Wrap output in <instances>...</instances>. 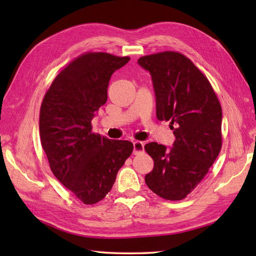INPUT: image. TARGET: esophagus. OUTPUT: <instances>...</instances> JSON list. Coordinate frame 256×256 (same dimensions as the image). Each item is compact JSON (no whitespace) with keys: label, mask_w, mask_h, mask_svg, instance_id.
<instances>
[{"label":"esophagus","mask_w":256,"mask_h":256,"mask_svg":"<svg viewBox=\"0 0 256 256\" xmlns=\"http://www.w3.org/2000/svg\"><path fill=\"white\" fill-rule=\"evenodd\" d=\"M133 153L135 155L144 153V144L142 142H140V140H135L133 143Z\"/></svg>","instance_id":"1"}]
</instances>
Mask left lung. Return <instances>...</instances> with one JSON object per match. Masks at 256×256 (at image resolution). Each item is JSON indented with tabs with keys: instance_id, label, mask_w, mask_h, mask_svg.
I'll return each instance as SVG.
<instances>
[{
	"instance_id": "left-lung-1",
	"label": "left lung",
	"mask_w": 256,
	"mask_h": 256,
	"mask_svg": "<svg viewBox=\"0 0 256 256\" xmlns=\"http://www.w3.org/2000/svg\"><path fill=\"white\" fill-rule=\"evenodd\" d=\"M156 96V116L170 121L172 148L152 142L144 146L154 160L145 176L148 187L166 200H182L208 174L222 148V108L208 78L178 52L140 57Z\"/></svg>"
}]
</instances>
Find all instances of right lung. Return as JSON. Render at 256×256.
Segmentation results:
<instances>
[{
  "label": "right lung",
  "mask_w": 256,
  "mask_h": 256,
  "mask_svg": "<svg viewBox=\"0 0 256 256\" xmlns=\"http://www.w3.org/2000/svg\"><path fill=\"white\" fill-rule=\"evenodd\" d=\"M128 60L108 52H84L57 74L42 102L40 142L50 170L84 204L99 202L110 192L133 152V143L101 136L91 125L106 102L112 74Z\"/></svg>",
  "instance_id": "obj_1"
}]
</instances>
